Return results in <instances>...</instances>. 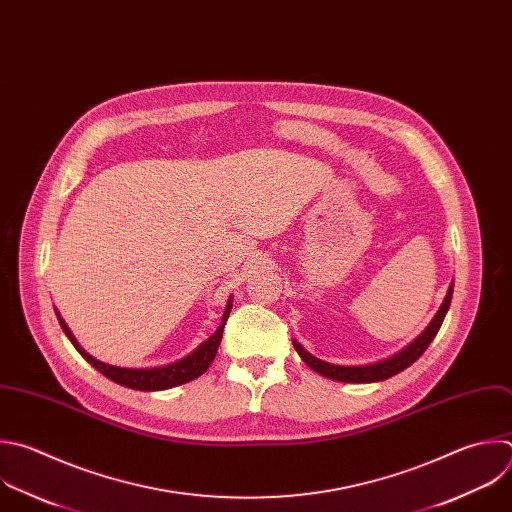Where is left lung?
Returning a JSON list of instances; mask_svg holds the SVG:
<instances>
[{"label":"left lung","instance_id":"left-lung-1","mask_svg":"<svg viewBox=\"0 0 512 512\" xmlns=\"http://www.w3.org/2000/svg\"><path fill=\"white\" fill-rule=\"evenodd\" d=\"M452 289H454V283H450L448 291H446V297L440 305V309L436 311L434 319L428 323V327L414 339V342H410L402 352L386 358V360H380L376 364H368V366H335V364H327L315 356H311L305 348H301L299 342H293V348L295 352L299 354V358L317 374H321L323 378H329V380H335V382H348V384H370V382H382V380H388L400 372H404L406 368H410L424 352L426 348L430 346L432 339L436 337L444 317H446V311L450 307V301H452Z\"/></svg>","mask_w":512,"mask_h":512}]
</instances>
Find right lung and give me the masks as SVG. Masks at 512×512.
Returning a JSON list of instances; mask_svg holds the SVG:
<instances>
[{
    "label": "right lung",
    "mask_w": 512,
    "mask_h": 512,
    "mask_svg": "<svg viewBox=\"0 0 512 512\" xmlns=\"http://www.w3.org/2000/svg\"><path fill=\"white\" fill-rule=\"evenodd\" d=\"M231 307H233V297H229L227 305H225V313H223V319H221V325L217 327V331L205 339V342L195 350L191 352L187 358L175 362V364H168V366H162V368H150V370H132V368H118V366H110V364H104V362H98L96 358H92L88 352H84L80 348V344L76 342V337L72 335L70 327L66 325V321L60 317V313L56 311L58 315V321L64 329V333L68 335V339L72 342V346L78 350V354L88 362L92 364L102 376H106L108 380L124 386V388H132V390H142V392H156V390H168V388H175V386H181V384H187L195 378H199L201 374H205L211 366V362L215 360L217 356V350H219V344H221V337H223V329H225V323H227V317L231 313Z\"/></svg>",
    "instance_id": "obj_1"
}]
</instances>
